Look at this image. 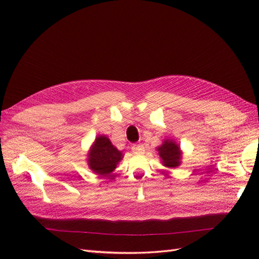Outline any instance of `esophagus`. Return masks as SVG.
I'll return each instance as SVG.
<instances>
[{
    "label": "esophagus",
    "instance_id": "esophagus-1",
    "mask_svg": "<svg viewBox=\"0 0 259 259\" xmlns=\"http://www.w3.org/2000/svg\"><path fill=\"white\" fill-rule=\"evenodd\" d=\"M131 151H133L135 155H140V153H144L145 148L142 145H134L131 147Z\"/></svg>",
    "mask_w": 259,
    "mask_h": 259
}]
</instances>
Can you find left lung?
I'll return each instance as SVG.
<instances>
[{
  "instance_id": "1",
  "label": "left lung",
  "mask_w": 259,
  "mask_h": 259,
  "mask_svg": "<svg viewBox=\"0 0 259 259\" xmlns=\"http://www.w3.org/2000/svg\"><path fill=\"white\" fill-rule=\"evenodd\" d=\"M157 151L161 159L162 166L169 169L180 166L181 160H183V151L174 139H164L162 144L157 147Z\"/></svg>"
}]
</instances>
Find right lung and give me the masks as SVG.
<instances>
[{
    "label": "right lung",
    "instance_id": "right-lung-1",
    "mask_svg": "<svg viewBox=\"0 0 259 259\" xmlns=\"http://www.w3.org/2000/svg\"><path fill=\"white\" fill-rule=\"evenodd\" d=\"M88 166L93 172L108 177L122 160L123 153L118 150L107 136L99 135L90 147L87 156Z\"/></svg>",
    "mask_w": 259,
    "mask_h": 259
}]
</instances>
